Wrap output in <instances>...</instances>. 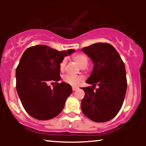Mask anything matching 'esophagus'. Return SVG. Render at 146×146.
<instances>
[{
  "mask_svg": "<svg viewBox=\"0 0 146 146\" xmlns=\"http://www.w3.org/2000/svg\"><path fill=\"white\" fill-rule=\"evenodd\" d=\"M77 89H78V88H76V87H72V90L73 91H76Z\"/></svg>",
  "mask_w": 146,
  "mask_h": 146,
  "instance_id": "esophagus-1",
  "label": "esophagus"
}]
</instances>
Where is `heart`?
I'll use <instances>...</instances> for the list:
<instances>
[{
	"mask_svg": "<svg viewBox=\"0 0 146 146\" xmlns=\"http://www.w3.org/2000/svg\"><path fill=\"white\" fill-rule=\"evenodd\" d=\"M72 58L81 68H84L86 67L88 63V58L84 53L75 54L72 56ZM66 64V60L64 58L59 64L60 70L61 72L64 71ZM82 80V77L78 76L66 74L63 76V81L65 83L72 86H76L80 83Z\"/></svg>",
	"mask_w": 146,
	"mask_h": 146,
	"instance_id": "1",
	"label": "heart"
}]
</instances>
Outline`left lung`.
Masks as SVG:
<instances>
[{
	"mask_svg": "<svg viewBox=\"0 0 146 146\" xmlns=\"http://www.w3.org/2000/svg\"><path fill=\"white\" fill-rule=\"evenodd\" d=\"M82 50L94 64L86 81L93 84L92 88H82L85 92L81 102L82 110L94 121H108L117 114L124 100L127 90L124 63L116 50L109 43L93 44ZM96 85L99 86L98 89H95Z\"/></svg>",
	"mask_w": 146,
	"mask_h": 146,
	"instance_id": "1",
	"label": "left lung"
}]
</instances>
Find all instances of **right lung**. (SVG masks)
I'll use <instances>...</instances> for the list:
<instances>
[{
	"label": "right lung",
	"instance_id": "obj_1",
	"mask_svg": "<svg viewBox=\"0 0 146 146\" xmlns=\"http://www.w3.org/2000/svg\"><path fill=\"white\" fill-rule=\"evenodd\" d=\"M74 51L36 45L23 53L16 70V88L24 108L34 118L48 120L62 111L72 90L68 84L58 82L61 79L59 64ZM54 82L53 88L48 86Z\"/></svg>",
	"mask_w": 146,
	"mask_h": 146
}]
</instances>
